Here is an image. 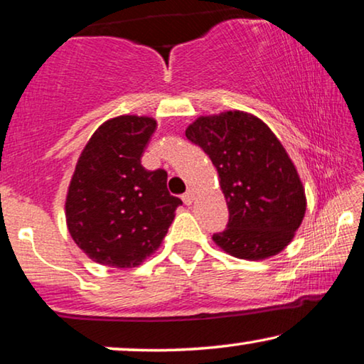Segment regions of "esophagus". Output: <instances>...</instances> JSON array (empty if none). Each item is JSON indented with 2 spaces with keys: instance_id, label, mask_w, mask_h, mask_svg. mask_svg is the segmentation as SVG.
<instances>
[{
  "instance_id": "34e87169",
  "label": "esophagus",
  "mask_w": 364,
  "mask_h": 364,
  "mask_svg": "<svg viewBox=\"0 0 364 364\" xmlns=\"http://www.w3.org/2000/svg\"><path fill=\"white\" fill-rule=\"evenodd\" d=\"M182 200H183V203H186V205H192L193 200H195L193 192L192 191H187L186 193L182 195Z\"/></svg>"
}]
</instances>
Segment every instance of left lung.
<instances>
[{
	"label": "left lung",
	"mask_w": 364,
	"mask_h": 364,
	"mask_svg": "<svg viewBox=\"0 0 364 364\" xmlns=\"http://www.w3.org/2000/svg\"><path fill=\"white\" fill-rule=\"evenodd\" d=\"M218 172L228 226L213 235L228 255L259 261L281 252L302 223L307 198L294 162L264 121L233 109L198 117L186 129Z\"/></svg>",
	"instance_id": "1"
}]
</instances>
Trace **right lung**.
I'll return each instance as SVG.
<instances>
[{"label": "right lung", "mask_w": 364, "mask_h": 364, "mask_svg": "<svg viewBox=\"0 0 364 364\" xmlns=\"http://www.w3.org/2000/svg\"><path fill=\"white\" fill-rule=\"evenodd\" d=\"M157 123L121 114L100 126L78 157L65 197L67 228L92 261L128 269L159 250L182 200L164 169L141 166Z\"/></svg>", "instance_id": "1"}]
</instances>
